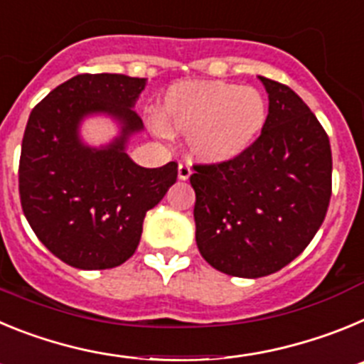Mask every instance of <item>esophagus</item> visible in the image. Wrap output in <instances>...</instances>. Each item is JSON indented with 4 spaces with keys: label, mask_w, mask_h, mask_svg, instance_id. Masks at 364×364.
<instances>
[{
    "label": "esophagus",
    "mask_w": 364,
    "mask_h": 364,
    "mask_svg": "<svg viewBox=\"0 0 364 364\" xmlns=\"http://www.w3.org/2000/svg\"><path fill=\"white\" fill-rule=\"evenodd\" d=\"M189 176H191V167H189V164L180 162L178 164V178L180 180H188Z\"/></svg>",
    "instance_id": "obj_1"
}]
</instances>
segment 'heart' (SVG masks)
<instances>
[{"mask_svg": "<svg viewBox=\"0 0 364 364\" xmlns=\"http://www.w3.org/2000/svg\"><path fill=\"white\" fill-rule=\"evenodd\" d=\"M159 120L167 133L188 136L195 159L220 164L255 144L268 120V105L255 87L186 80L167 89Z\"/></svg>", "mask_w": 364, "mask_h": 364, "instance_id": "1", "label": "heart"}]
</instances>
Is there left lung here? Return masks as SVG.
I'll use <instances>...</instances> for the list:
<instances>
[{
  "instance_id": "obj_1",
  "label": "left lung",
  "mask_w": 364,
  "mask_h": 364,
  "mask_svg": "<svg viewBox=\"0 0 364 364\" xmlns=\"http://www.w3.org/2000/svg\"><path fill=\"white\" fill-rule=\"evenodd\" d=\"M259 80L269 107L255 144L230 162L197 164L189 176L198 252L218 272L246 279L301 255L332 197L326 131L290 87Z\"/></svg>"
}]
</instances>
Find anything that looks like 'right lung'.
I'll return each mask as SVG.
<instances>
[{
    "label": "right lung",
    "mask_w": 364,
    "mask_h": 364,
    "mask_svg": "<svg viewBox=\"0 0 364 364\" xmlns=\"http://www.w3.org/2000/svg\"><path fill=\"white\" fill-rule=\"evenodd\" d=\"M146 78L78 74L32 109L19 159V198L32 231L53 255L78 269L124 264L136 252L146 213L176 182V162L142 167L125 153L144 129L136 111ZM107 114L121 134L104 148L85 146L79 124Z\"/></svg>",
    "instance_id": "obj_1"
}]
</instances>
